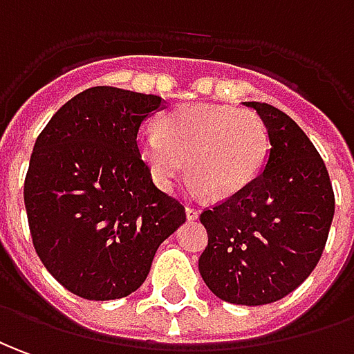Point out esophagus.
Masks as SVG:
<instances>
[{
    "label": "esophagus",
    "mask_w": 354,
    "mask_h": 354,
    "mask_svg": "<svg viewBox=\"0 0 354 354\" xmlns=\"http://www.w3.org/2000/svg\"><path fill=\"white\" fill-rule=\"evenodd\" d=\"M185 214H187V219H191V221L198 219V216H201V212L196 208H192V206H187V208H185Z\"/></svg>",
    "instance_id": "esophagus-1"
}]
</instances>
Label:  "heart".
Wrapping results in <instances>:
<instances>
[{"label":"heart","mask_w":354,"mask_h":354,"mask_svg":"<svg viewBox=\"0 0 354 354\" xmlns=\"http://www.w3.org/2000/svg\"><path fill=\"white\" fill-rule=\"evenodd\" d=\"M136 146L160 189H171L187 162L194 194L231 198L262 171L270 133L250 109L183 104L162 117L160 133L140 131Z\"/></svg>","instance_id":"b5f03b06"}]
</instances>
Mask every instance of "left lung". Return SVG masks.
<instances>
[{
  "label": "left lung",
  "mask_w": 354,
  "mask_h": 354,
  "mask_svg": "<svg viewBox=\"0 0 354 354\" xmlns=\"http://www.w3.org/2000/svg\"><path fill=\"white\" fill-rule=\"evenodd\" d=\"M245 106L268 127L270 156L245 191L201 214L208 247L198 270L221 301L260 306L283 299L312 274L335 198L326 163L303 129L270 104Z\"/></svg>",
  "instance_id": "left-lung-1"
}]
</instances>
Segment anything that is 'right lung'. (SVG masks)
Masks as SVG:
<instances>
[{"mask_svg":"<svg viewBox=\"0 0 354 354\" xmlns=\"http://www.w3.org/2000/svg\"><path fill=\"white\" fill-rule=\"evenodd\" d=\"M163 100L113 86L84 90L36 138L24 206L36 254L67 291L113 301L145 283L158 247L185 223L153 185L136 135Z\"/></svg>","mask_w":354,"mask_h":354,"instance_id":"right-lung-1","label":"right lung"}]
</instances>
